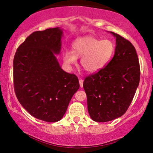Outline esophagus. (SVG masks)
Returning a JSON list of instances; mask_svg holds the SVG:
<instances>
[{
  "mask_svg": "<svg viewBox=\"0 0 153 153\" xmlns=\"http://www.w3.org/2000/svg\"><path fill=\"white\" fill-rule=\"evenodd\" d=\"M79 86H80V87L82 88V87L83 86V82H84L83 79H79Z\"/></svg>",
  "mask_w": 153,
  "mask_h": 153,
  "instance_id": "obj_1",
  "label": "esophagus"
}]
</instances>
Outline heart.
Returning <instances> with one entry per match:
<instances>
[{"mask_svg": "<svg viewBox=\"0 0 153 153\" xmlns=\"http://www.w3.org/2000/svg\"><path fill=\"white\" fill-rule=\"evenodd\" d=\"M73 51L67 50L63 60L68 66L75 65L78 57L81 66L89 74H94L105 67L115 52L114 42L110 39H101L93 36L77 38L72 45Z\"/></svg>", "mask_w": 153, "mask_h": 153, "instance_id": "obj_1", "label": "heart"}]
</instances>
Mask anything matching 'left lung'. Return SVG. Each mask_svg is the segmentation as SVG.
Listing matches in <instances>:
<instances>
[{
	"label": "left lung",
	"instance_id": "1",
	"mask_svg": "<svg viewBox=\"0 0 153 153\" xmlns=\"http://www.w3.org/2000/svg\"><path fill=\"white\" fill-rule=\"evenodd\" d=\"M110 33L116 38L114 57L83 83L89 115L96 122H108L124 114L140 82V63L134 46L118 34Z\"/></svg>",
	"mask_w": 153,
	"mask_h": 153
}]
</instances>
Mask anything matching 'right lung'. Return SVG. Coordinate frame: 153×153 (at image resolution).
I'll return each instance as SVG.
<instances>
[{"label":"right lung","instance_id":"add662e5","mask_svg":"<svg viewBox=\"0 0 153 153\" xmlns=\"http://www.w3.org/2000/svg\"><path fill=\"white\" fill-rule=\"evenodd\" d=\"M62 33L59 27L35 31L19 46L13 59L19 102L30 115L45 122L63 117L79 87L76 75L63 71L56 57L61 49Z\"/></svg>","mask_w":153,"mask_h":153}]
</instances>
